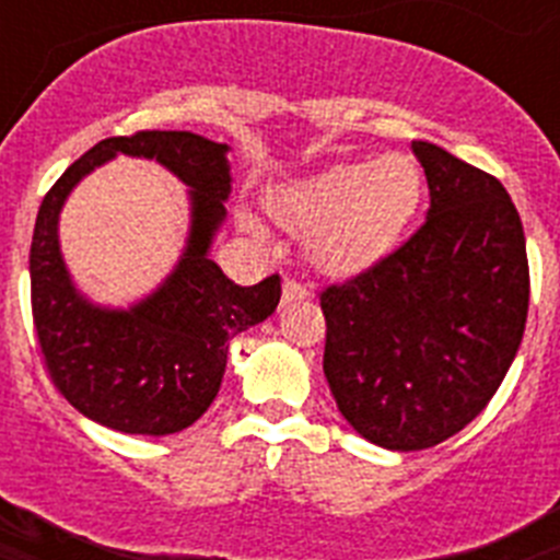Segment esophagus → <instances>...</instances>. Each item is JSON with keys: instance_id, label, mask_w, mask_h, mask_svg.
<instances>
[{"instance_id": "34e87169", "label": "esophagus", "mask_w": 560, "mask_h": 560, "mask_svg": "<svg viewBox=\"0 0 560 560\" xmlns=\"http://www.w3.org/2000/svg\"><path fill=\"white\" fill-rule=\"evenodd\" d=\"M305 296H308V289H305L303 283H296V280H285V283H283V305L300 303V300H305Z\"/></svg>"}]
</instances>
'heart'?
I'll return each instance as SVG.
<instances>
[{
  "instance_id": "1",
  "label": "heart",
  "mask_w": 560,
  "mask_h": 560,
  "mask_svg": "<svg viewBox=\"0 0 560 560\" xmlns=\"http://www.w3.org/2000/svg\"><path fill=\"white\" fill-rule=\"evenodd\" d=\"M423 199V171L409 153L373 162H341L308 179L271 187L266 212L283 230L305 235L316 271L350 277L370 269L400 244ZM241 226L264 237V226L241 215Z\"/></svg>"
}]
</instances>
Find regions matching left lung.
<instances>
[{
    "instance_id": "1",
    "label": "left lung",
    "mask_w": 560,
    "mask_h": 560,
    "mask_svg": "<svg viewBox=\"0 0 560 560\" xmlns=\"http://www.w3.org/2000/svg\"><path fill=\"white\" fill-rule=\"evenodd\" d=\"M427 221L393 255L319 294L323 370L364 440L432 448L488 407L522 345L530 269L502 182L432 142H412Z\"/></svg>"
}]
</instances>
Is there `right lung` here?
I'll use <instances>...</instances> for the list:
<instances>
[{
    "instance_id": "obj_1",
    "label": "right lung",
    "mask_w": 560,
    "mask_h": 560,
    "mask_svg": "<svg viewBox=\"0 0 560 560\" xmlns=\"http://www.w3.org/2000/svg\"><path fill=\"white\" fill-rule=\"evenodd\" d=\"M230 145L192 131L108 137L63 171L38 207L30 246V303L49 378L89 420L126 434H173L201 418L224 378L230 339L280 303V277L235 285L210 260L230 199ZM117 152L156 159L191 187V232L177 269L131 310L89 304L57 246L71 187Z\"/></svg>"
}]
</instances>
